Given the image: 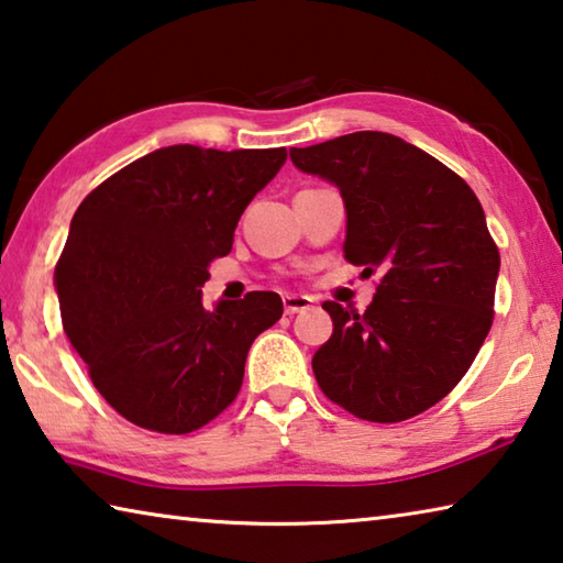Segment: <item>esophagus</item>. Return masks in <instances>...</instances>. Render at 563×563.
<instances>
[{
    "instance_id": "34e87169",
    "label": "esophagus",
    "mask_w": 563,
    "mask_h": 563,
    "mask_svg": "<svg viewBox=\"0 0 563 563\" xmlns=\"http://www.w3.org/2000/svg\"><path fill=\"white\" fill-rule=\"evenodd\" d=\"M312 305V298L308 295H283V308H285V316H295V312H302L308 310Z\"/></svg>"
}]
</instances>
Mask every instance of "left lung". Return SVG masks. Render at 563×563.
<instances>
[{
    "mask_svg": "<svg viewBox=\"0 0 563 563\" xmlns=\"http://www.w3.org/2000/svg\"><path fill=\"white\" fill-rule=\"evenodd\" d=\"M332 180L347 211L345 258L379 273L365 312L322 302L332 335L312 357L328 399L367 422H405L440 402L489 335L499 247L479 198L442 161L383 131L290 148Z\"/></svg>",
    "mask_w": 563,
    "mask_h": 563,
    "instance_id": "1",
    "label": "left lung"
}]
</instances>
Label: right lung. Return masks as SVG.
Returning a JSON list of instances; mask_svg holds the SVG:
<instances>
[{"label": "right lung", "mask_w": 563, "mask_h": 563, "mask_svg": "<svg viewBox=\"0 0 563 563\" xmlns=\"http://www.w3.org/2000/svg\"><path fill=\"white\" fill-rule=\"evenodd\" d=\"M285 158V148H158L76 208L54 271L62 325L123 419L188 434L241 393L247 350L283 300L255 290L206 310L201 288Z\"/></svg>", "instance_id": "add662e5"}]
</instances>
